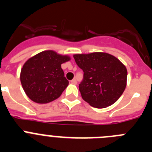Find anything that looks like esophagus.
<instances>
[{
  "label": "esophagus",
  "instance_id": "esophagus-1",
  "mask_svg": "<svg viewBox=\"0 0 152 152\" xmlns=\"http://www.w3.org/2000/svg\"><path fill=\"white\" fill-rule=\"evenodd\" d=\"M71 83L73 84H77V80H76V79H73V80H71Z\"/></svg>",
  "mask_w": 152,
  "mask_h": 152
}]
</instances>
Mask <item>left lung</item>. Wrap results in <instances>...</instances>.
Here are the masks:
<instances>
[{"label":"left lung","instance_id":"8db88e82","mask_svg":"<svg viewBox=\"0 0 152 152\" xmlns=\"http://www.w3.org/2000/svg\"><path fill=\"white\" fill-rule=\"evenodd\" d=\"M84 78L79 84L83 100L96 108H105L119 99L126 87L127 70L117 58L106 52L74 55Z\"/></svg>","mask_w":152,"mask_h":152}]
</instances>
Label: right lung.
Listing matches in <instances>:
<instances>
[{"label":"right lung","mask_w":152,"mask_h":152,"mask_svg":"<svg viewBox=\"0 0 152 152\" xmlns=\"http://www.w3.org/2000/svg\"><path fill=\"white\" fill-rule=\"evenodd\" d=\"M70 59L69 56L52 50L29 58L20 72L21 84L28 97L37 103H49L59 97L68 85L61 65Z\"/></svg>","instance_id":"right-lung-1"}]
</instances>
